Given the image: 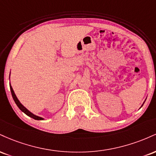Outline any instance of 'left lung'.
Instances as JSON below:
<instances>
[{
	"label": "left lung",
	"mask_w": 156,
	"mask_h": 156,
	"mask_svg": "<svg viewBox=\"0 0 156 156\" xmlns=\"http://www.w3.org/2000/svg\"><path fill=\"white\" fill-rule=\"evenodd\" d=\"M144 103H143V104H144ZM142 105H141V106H142Z\"/></svg>",
	"instance_id": "left-lung-1"
}]
</instances>
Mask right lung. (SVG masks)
Wrapping results in <instances>:
<instances>
[{"label": "right lung", "instance_id": "1", "mask_svg": "<svg viewBox=\"0 0 156 156\" xmlns=\"http://www.w3.org/2000/svg\"><path fill=\"white\" fill-rule=\"evenodd\" d=\"M10 89H11V92H12V98H13V99H14V101H15V103H16V104H17V106H18V108L20 109V110L22 111L23 113H25V114H26V115H28V117L33 118V119H37V120H42V119H44L42 117H38V116H37V115H35V114H32V113L31 112H29V111H28V109L26 108V107L23 106V105L21 104L19 100L17 99V96L15 95V92H14V90H13V89H12V86H11V84H10Z\"/></svg>", "mask_w": 156, "mask_h": 156}]
</instances>
